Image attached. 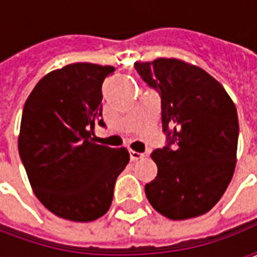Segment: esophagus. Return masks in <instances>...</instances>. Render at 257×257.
I'll return each mask as SVG.
<instances>
[{"instance_id": "34e87169", "label": "esophagus", "mask_w": 257, "mask_h": 257, "mask_svg": "<svg viewBox=\"0 0 257 257\" xmlns=\"http://www.w3.org/2000/svg\"><path fill=\"white\" fill-rule=\"evenodd\" d=\"M129 157H131V161H138L140 158H143V154H142V153H138V151L129 150Z\"/></svg>"}]
</instances>
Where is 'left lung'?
Segmentation results:
<instances>
[{
    "mask_svg": "<svg viewBox=\"0 0 257 257\" xmlns=\"http://www.w3.org/2000/svg\"><path fill=\"white\" fill-rule=\"evenodd\" d=\"M161 97L167 145L151 154L158 167L146 184L151 206L172 220L209 212L231 182L238 145L237 108L224 88L197 66L178 59L135 63Z\"/></svg>",
    "mask_w": 257,
    "mask_h": 257,
    "instance_id": "obj_1",
    "label": "left lung"
}]
</instances>
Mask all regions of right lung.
<instances>
[{
  "mask_svg": "<svg viewBox=\"0 0 257 257\" xmlns=\"http://www.w3.org/2000/svg\"><path fill=\"white\" fill-rule=\"evenodd\" d=\"M111 66L74 63L47 74L23 107L19 154L33 191L53 215L92 221L111 205L126 149L96 145L90 134L101 118V84Z\"/></svg>",
  "mask_w": 257,
  "mask_h": 257,
  "instance_id": "right-lung-1",
  "label": "right lung"
}]
</instances>
